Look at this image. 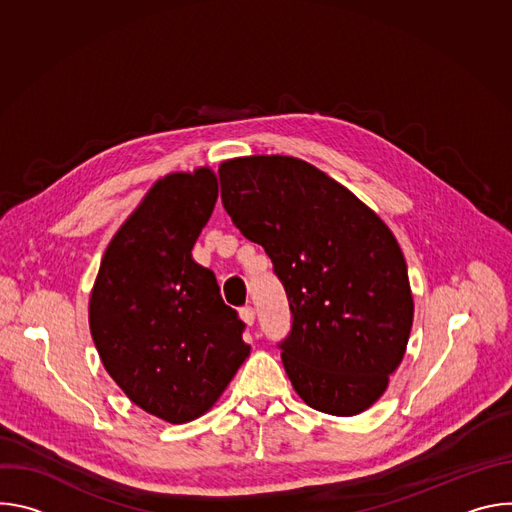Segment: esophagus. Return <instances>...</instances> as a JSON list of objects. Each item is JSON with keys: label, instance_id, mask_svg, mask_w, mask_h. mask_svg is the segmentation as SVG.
<instances>
[{"label": "esophagus", "instance_id": "1", "mask_svg": "<svg viewBox=\"0 0 512 512\" xmlns=\"http://www.w3.org/2000/svg\"><path fill=\"white\" fill-rule=\"evenodd\" d=\"M239 316H241V320H243L247 326H253V324H255V310H253L251 306L241 308V310H239Z\"/></svg>", "mask_w": 512, "mask_h": 512}]
</instances>
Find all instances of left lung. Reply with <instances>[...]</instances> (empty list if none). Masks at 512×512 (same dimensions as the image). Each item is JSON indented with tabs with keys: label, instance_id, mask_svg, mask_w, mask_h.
Instances as JSON below:
<instances>
[{
	"label": "left lung",
	"instance_id": "8db88e82",
	"mask_svg": "<svg viewBox=\"0 0 512 512\" xmlns=\"http://www.w3.org/2000/svg\"><path fill=\"white\" fill-rule=\"evenodd\" d=\"M223 206L261 245L285 287V373L314 409H369L405 356L413 296L401 247L381 218L316 166L289 156L223 162Z\"/></svg>",
	"mask_w": 512,
	"mask_h": 512
}]
</instances>
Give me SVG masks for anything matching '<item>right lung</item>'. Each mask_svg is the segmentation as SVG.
I'll list each match as a JSON object with an SVG mask.
<instances>
[{
    "instance_id": "obj_1",
    "label": "right lung",
    "mask_w": 512,
    "mask_h": 512,
    "mask_svg": "<svg viewBox=\"0 0 512 512\" xmlns=\"http://www.w3.org/2000/svg\"><path fill=\"white\" fill-rule=\"evenodd\" d=\"M218 198L210 168L158 180L111 239L89 302L105 371L143 411L168 423L204 415L251 346L192 247Z\"/></svg>"
}]
</instances>
